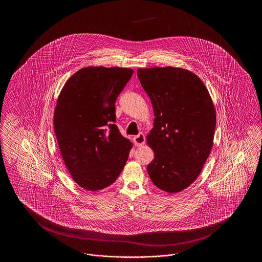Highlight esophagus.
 I'll use <instances>...</instances> for the list:
<instances>
[{
  "label": "esophagus",
  "instance_id": "34e87169",
  "mask_svg": "<svg viewBox=\"0 0 262 262\" xmlns=\"http://www.w3.org/2000/svg\"><path fill=\"white\" fill-rule=\"evenodd\" d=\"M134 141H135V144H136L137 146H141V145H143L144 142H145V137H144V135H143L142 133H140V134H138L136 137H134Z\"/></svg>",
  "mask_w": 262,
  "mask_h": 262
}]
</instances>
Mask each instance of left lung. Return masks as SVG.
I'll use <instances>...</instances> for the list:
<instances>
[{
	"mask_svg": "<svg viewBox=\"0 0 262 262\" xmlns=\"http://www.w3.org/2000/svg\"><path fill=\"white\" fill-rule=\"evenodd\" d=\"M137 76L155 117L146 137L154 152L147 172L158 188L178 193L198 179L211 152L216 125L211 96L186 69L139 68Z\"/></svg>",
	"mask_w": 262,
	"mask_h": 262,
	"instance_id": "1",
	"label": "left lung"
}]
</instances>
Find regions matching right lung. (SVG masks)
<instances>
[{"label": "right lung", "instance_id": "obj_1", "mask_svg": "<svg viewBox=\"0 0 262 262\" xmlns=\"http://www.w3.org/2000/svg\"><path fill=\"white\" fill-rule=\"evenodd\" d=\"M133 74L126 68L86 67L59 94L54 130L62 160L75 183L89 191L111 186L133 148L114 124L115 102Z\"/></svg>", "mask_w": 262, "mask_h": 262}]
</instances>
